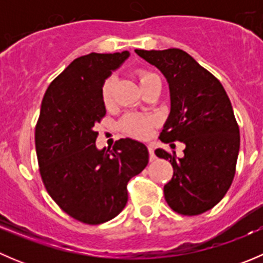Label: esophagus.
<instances>
[{"label":"esophagus","instance_id":"34e87169","mask_svg":"<svg viewBox=\"0 0 263 263\" xmlns=\"http://www.w3.org/2000/svg\"><path fill=\"white\" fill-rule=\"evenodd\" d=\"M147 150H148V156H150V161L155 160V154H154V147L151 145H147Z\"/></svg>","mask_w":263,"mask_h":263}]
</instances>
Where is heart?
Returning <instances> with one entry per match:
<instances>
[{
	"mask_svg": "<svg viewBox=\"0 0 263 263\" xmlns=\"http://www.w3.org/2000/svg\"><path fill=\"white\" fill-rule=\"evenodd\" d=\"M139 81L141 86H144L156 75L147 72V71H139L137 73ZM115 78H108L102 86V99L105 105H109L113 100V90H115ZM156 123V119L153 116L141 115V113H129L122 119L121 127L126 134L131 136L137 137V139H146L148 135L153 131L154 126Z\"/></svg>",
	"mask_w": 263,
	"mask_h": 263,
	"instance_id": "b5f03b06",
	"label": "heart"
}]
</instances>
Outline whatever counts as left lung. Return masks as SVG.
<instances>
[{"instance_id":"obj_1","label":"left lung","mask_w":263,"mask_h":263,"mask_svg":"<svg viewBox=\"0 0 263 263\" xmlns=\"http://www.w3.org/2000/svg\"><path fill=\"white\" fill-rule=\"evenodd\" d=\"M135 52L168 81L171 113L160 140L172 147L173 141L185 146L182 158L155 150L173 166V177L164 185L166 203L188 216L205 213L221 201L235 174L240 136L229 97L213 73L184 50Z\"/></svg>"}]
</instances>
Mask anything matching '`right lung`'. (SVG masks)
Wrapping results in <instances>:
<instances>
[{"mask_svg":"<svg viewBox=\"0 0 263 263\" xmlns=\"http://www.w3.org/2000/svg\"><path fill=\"white\" fill-rule=\"evenodd\" d=\"M128 50L73 60L48 86L35 127L39 172L47 192L73 219L109 221L126 206L127 183L148 163L147 147L132 139L113 150L97 147L94 126L105 116L102 86Z\"/></svg>","mask_w":263,"mask_h":263,"instance_id":"add662e5","label":"right lung"}]
</instances>
